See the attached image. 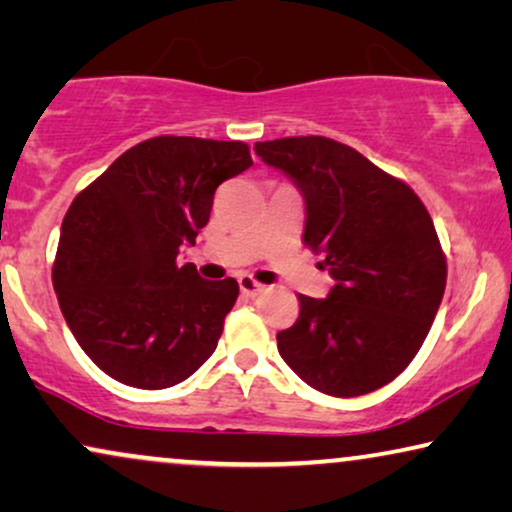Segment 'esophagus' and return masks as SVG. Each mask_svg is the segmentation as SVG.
Segmentation results:
<instances>
[{
    "mask_svg": "<svg viewBox=\"0 0 512 512\" xmlns=\"http://www.w3.org/2000/svg\"><path fill=\"white\" fill-rule=\"evenodd\" d=\"M238 288H241V292H243L245 297H257V295H260V292H264V285L257 283L255 278L248 276V274L238 276Z\"/></svg>",
    "mask_w": 512,
    "mask_h": 512,
    "instance_id": "1",
    "label": "esophagus"
}]
</instances>
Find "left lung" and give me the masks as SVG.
<instances>
[{
    "mask_svg": "<svg viewBox=\"0 0 512 512\" xmlns=\"http://www.w3.org/2000/svg\"><path fill=\"white\" fill-rule=\"evenodd\" d=\"M304 196V243L335 288L299 295L278 353L299 379L335 398L393 381L424 344L445 295L447 262L433 220L405 182L320 135L255 142Z\"/></svg>",
    "mask_w": 512,
    "mask_h": 512,
    "instance_id": "8db88e82",
    "label": "left lung"
}]
</instances>
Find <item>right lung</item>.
<instances>
[{
    "label": "right lung",
    "mask_w": 512,
    "mask_h": 512,
    "mask_svg": "<svg viewBox=\"0 0 512 512\" xmlns=\"http://www.w3.org/2000/svg\"><path fill=\"white\" fill-rule=\"evenodd\" d=\"M250 166L245 142L159 135L72 201L53 290L74 339L112 379L156 391L213 356L238 283L206 281L177 255L208 224L215 189Z\"/></svg>",
    "instance_id": "obj_1"
}]
</instances>
